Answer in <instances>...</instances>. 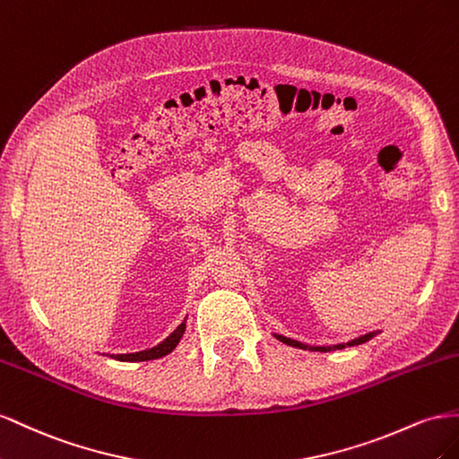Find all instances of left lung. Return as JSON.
Returning a JSON list of instances; mask_svg holds the SVG:
<instances>
[{
    "mask_svg": "<svg viewBox=\"0 0 459 459\" xmlns=\"http://www.w3.org/2000/svg\"><path fill=\"white\" fill-rule=\"evenodd\" d=\"M377 334H378V331H373V333H368V334H363V336H359V338H353V340H350V342H346V344H336V346H307V344L298 342V340L286 338V336H282V334H274V338L281 340V342H284V344H288V346H294V348L311 350V351H333V350H342V348H346V346L363 344V342H368V340H371V338L377 336Z\"/></svg>",
    "mask_w": 459,
    "mask_h": 459,
    "instance_id": "8db88e82",
    "label": "left lung"
}]
</instances>
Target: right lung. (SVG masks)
Masks as SVG:
<instances>
[{
    "label": "right lung",
    "instance_id": "right-lung-1",
    "mask_svg": "<svg viewBox=\"0 0 459 459\" xmlns=\"http://www.w3.org/2000/svg\"><path fill=\"white\" fill-rule=\"evenodd\" d=\"M185 331H186V321H182L177 326V331H173L163 340L161 344H157L155 348L136 351V353H117V356H111V358L119 359V361H148V359L163 358V356H167V353H171L177 348V344L180 342V338H182V334H185Z\"/></svg>",
    "mask_w": 459,
    "mask_h": 459
}]
</instances>
